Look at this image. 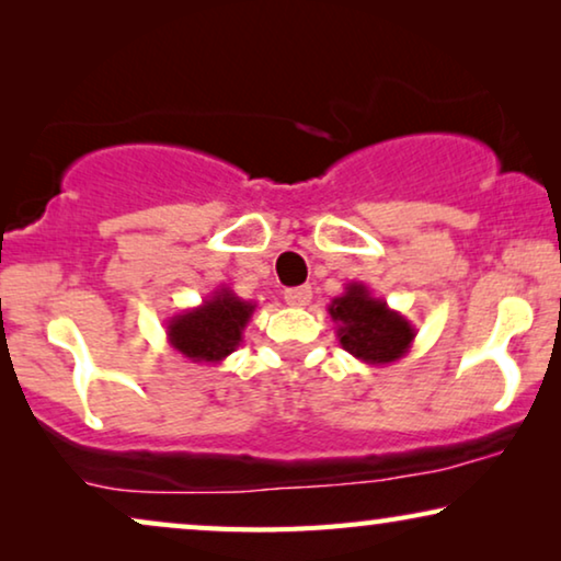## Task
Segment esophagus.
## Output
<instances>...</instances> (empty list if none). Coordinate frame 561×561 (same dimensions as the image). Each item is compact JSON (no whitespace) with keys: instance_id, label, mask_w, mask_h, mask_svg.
Segmentation results:
<instances>
[{"instance_id":"esophagus-1","label":"esophagus","mask_w":561,"mask_h":561,"mask_svg":"<svg viewBox=\"0 0 561 561\" xmlns=\"http://www.w3.org/2000/svg\"><path fill=\"white\" fill-rule=\"evenodd\" d=\"M313 296L311 286H298V288H288L286 290V304L288 306H309Z\"/></svg>"}]
</instances>
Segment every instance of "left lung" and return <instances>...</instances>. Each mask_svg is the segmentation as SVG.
Segmentation results:
<instances>
[{
    "label": "left lung",
    "instance_id": "left-lung-1",
    "mask_svg": "<svg viewBox=\"0 0 561 561\" xmlns=\"http://www.w3.org/2000/svg\"><path fill=\"white\" fill-rule=\"evenodd\" d=\"M342 350L365 365H390L409 355L416 327L403 313L375 298L365 283H347L344 294L329 304Z\"/></svg>",
    "mask_w": 561,
    "mask_h": 561
}]
</instances>
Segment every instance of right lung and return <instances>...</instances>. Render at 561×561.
<instances>
[{
	"label": "right lung",
	"instance_id": "1",
	"mask_svg": "<svg viewBox=\"0 0 561 561\" xmlns=\"http://www.w3.org/2000/svg\"><path fill=\"white\" fill-rule=\"evenodd\" d=\"M255 306L237 296L232 288L221 286L196 309L173 313L168 319V344L191 363L219 365L242 344L244 327Z\"/></svg>",
	"mask_w": 561,
	"mask_h": 561
}]
</instances>
